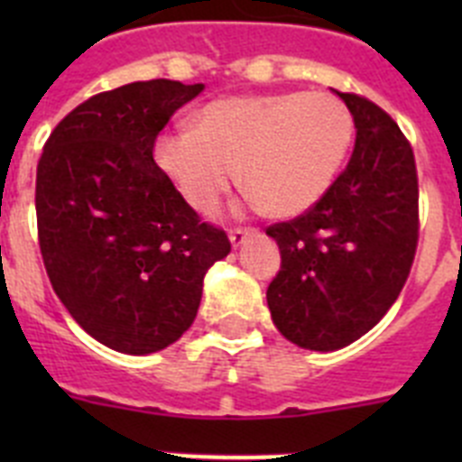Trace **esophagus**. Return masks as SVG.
<instances>
[{
	"instance_id": "obj_1",
	"label": "esophagus",
	"mask_w": 462,
	"mask_h": 462,
	"mask_svg": "<svg viewBox=\"0 0 462 462\" xmlns=\"http://www.w3.org/2000/svg\"><path fill=\"white\" fill-rule=\"evenodd\" d=\"M256 234H259V228H254V226H236L228 231V238H231V245H234V247H240L245 240L252 238V236H256Z\"/></svg>"
}]
</instances>
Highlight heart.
I'll return each mask as SVG.
<instances>
[{"mask_svg":"<svg viewBox=\"0 0 462 462\" xmlns=\"http://www.w3.org/2000/svg\"><path fill=\"white\" fill-rule=\"evenodd\" d=\"M352 138V110L330 92L224 97L196 113L194 129L159 138L157 162L196 210H215L240 166L268 215L293 217L328 191Z\"/></svg>","mask_w":462,"mask_h":462,"instance_id":"obj_1","label":"heart"}]
</instances>
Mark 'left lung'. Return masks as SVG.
<instances>
[{
	"mask_svg": "<svg viewBox=\"0 0 462 462\" xmlns=\"http://www.w3.org/2000/svg\"><path fill=\"white\" fill-rule=\"evenodd\" d=\"M349 106L356 145L319 201L273 224L280 273L266 298L273 324L293 345L336 352L365 336L400 296L419 243V178L410 141L361 94Z\"/></svg>",
	"mask_w": 462,
	"mask_h": 462,
	"instance_id": "8db88e82",
	"label": "left lung"
}]
</instances>
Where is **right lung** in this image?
Returning <instances> with one entry per match:
<instances>
[{
	"label": "right lung",
	"instance_id": "1",
	"mask_svg": "<svg viewBox=\"0 0 462 462\" xmlns=\"http://www.w3.org/2000/svg\"><path fill=\"white\" fill-rule=\"evenodd\" d=\"M203 85L143 80L89 97L52 129L36 166V226L51 284L94 340L132 356L194 324L203 275L231 252L152 157Z\"/></svg>",
	"mask_w": 462,
	"mask_h": 462
}]
</instances>
